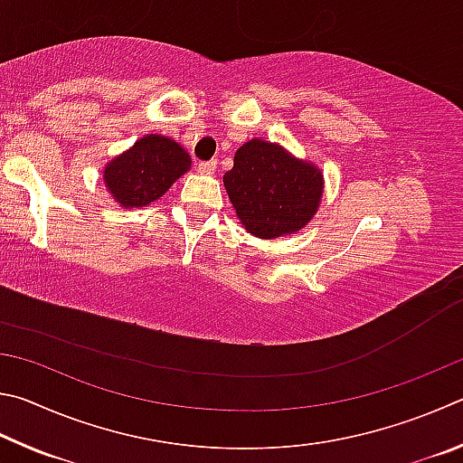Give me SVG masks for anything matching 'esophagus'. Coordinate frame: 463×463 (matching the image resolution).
<instances>
[{"instance_id": "34e87169", "label": "esophagus", "mask_w": 463, "mask_h": 463, "mask_svg": "<svg viewBox=\"0 0 463 463\" xmlns=\"http://www.w3.org/2000/svg\"><path fill=\"white\" fill-rule=\"evenodd\" d=\"M217 168V162L215 160H207V162H199L197 165V170L201 175H213Z\"/></svg>"}]
</instances>
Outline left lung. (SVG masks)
Wrapping results in <instances>:
<instances>
[{
    "instance_id": "left-lung-1",
    "label": "left lung",
    "mask_w": 463,
    "mask_h": 463,
    "mask_svg": "<svg viewBox=\"0 0 463 463\" xmlns=\"http://www.w3.org/2000/svg\"><path fill=\"white\" fill-rule=\"evenodd\" d=\"M223 184L246 230L272 240L309 223L321 201L323 175L280 146L256 137L238 148Z\"/></svg>"
}]
</instances>
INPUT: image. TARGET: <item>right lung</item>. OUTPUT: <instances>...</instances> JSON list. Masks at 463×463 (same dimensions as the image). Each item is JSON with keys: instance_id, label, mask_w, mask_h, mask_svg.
Instances as JSON below:
<instances>
[{"instance_id": "add662e5", "label": "right lung", "mask_w": 463, "mask_h": 463, "mask_svg": "<svg viewBox=\"0 0 463 463\" xmlns=\"http://www.w3.org/2000/svg\"><path fill=\"white\" fill-rule=\"evenodd\" d=\"M191 168L181 146L165 136H146L113 158L103 173L105 186L124 207H144L162 197Z\"/></svg>"}]
</instances>
